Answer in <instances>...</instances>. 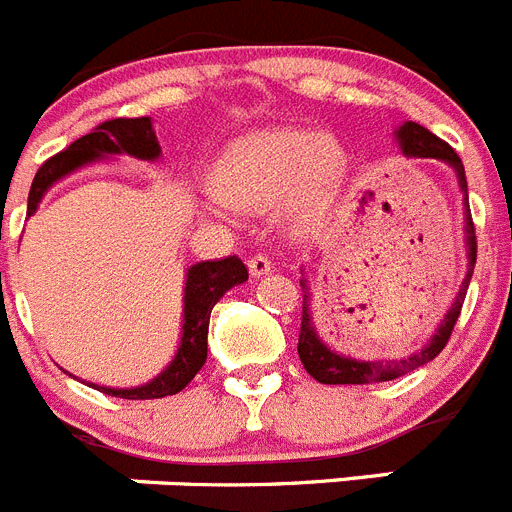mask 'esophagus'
I'll return each mask as SVG.
<instances>
[{"mask_svg":"<svg viewBox=\"0 0 512 512\" xmlns=\"http://www.w3.org/2000/svg\"><path fill=\"white\" fill-rule=\"evenodd\" d=\"M248 269H251V277H264V274L271 271V259L264 256V253H256V256H251V261H248Z\"/></svg>","mask_w":512,"mask_h":512,"instance_id":"esophagus-1","label":"esophagus"}]
</instances>
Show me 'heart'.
I'll return each instance as SVG.
<instances>
[{"label":"heart","instance_id":"b5f03b06","mask_svg":"<svg viewBox=\"0 0 512 512\" xmlns=\"http://www.w3.org/2000/svg\"><path fill=\"white\" fill-rule=\"evenodd\" d=\"M348 158L336 138L310 128H266L230 143L212 174L217 197L235 207L282 200L295 223H315L336 202Z\"/></svg>","mask_w":512,"mask_h":512}]
</instances>
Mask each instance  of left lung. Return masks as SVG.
Segmentation results:
<instances>
[{"label": "left lung", "mask_w": 512, "mask_h": 512, "mask_svg": "<svg viewBox=\"0 0 512 512\" xmlns=\"http://www.w3.org/2000/svg\"><path fill=\"white\" fill-rule=\"evenodd\" d=\"M397 143H400L402 153L408 158H438L443 164H449L454 169L456 179H459V189L464 194V215H467V256H469V269L467 277L461 282L459 295H456L454 305L449 312L443 315L441 325L433 333V338L425 343L420 351L405 356V359H392V361H359L351 356H341L336 351H330L323 341H320L318 330L312 325L310 315V287L302 279V325H300V343H297V354H300L302 366L307 369L312 379H318L323 384H372V382H390V379L405 377L418 366L428 364L436 359L443 351V346L449 343L451 330H454L456 320H459L461 305L467 297L469 279L474 274V264H477V235H474L472 212H469V194H467V176H464V164L456 156L454 148L446 140L436 138L431 130H425L418 122H405L395 133Z\"/></svg>", "instance_id": "1"}]
</instances>
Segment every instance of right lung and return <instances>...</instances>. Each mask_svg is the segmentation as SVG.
Instances as JSON below:
<instances>
[{
	"label": "right lung",
	"instance_id": "right-lung-1",
	"mask_svg": "<svg viewBox=\"0 0 512 512\" xmlns=\"http://www.w3.org/2000/svg\"><path fill=\"white\" fill-rule=\"evenodd\" d=\"M128 153L133 158L153 161L161 156V146L153 133L151 117H115L74 140L66 151L56 153L38 169L27 197V215L38 210L43 194L63 179L71 171L81 169L84 164H92L102 156H120ZM248 279V269L238 256H228L220 261H202V264L189 266L187 287H184V323H182V343L176 348V356L164 372L151 379L143 387L133 390H112V387H99L104 395L125 397V400H156V397H169L182 392L194 374L200 372L207 359V328H210V312L217 300L235 284H243Z\"/></svg>",
	"mask_w": 512,
	"mask_h": 512
}]
</instances>
